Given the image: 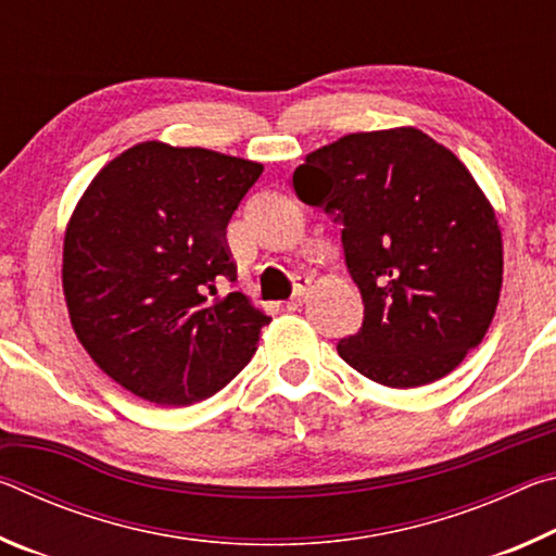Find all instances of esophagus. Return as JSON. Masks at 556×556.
<instances>
[{"instance_id":"obj_1","label":"esophagus","mask_w":556,"mask_h":556,"mask_svg":"<svg viewBox=\"0 0 556 556\" xmlns=\"http://www.w3.org/2000/svg\"><path fill=\"white\" fill-rule=\"evenodd\" d=\"M306 291H308V279L306 277H299L296 279V287H294V294H291L289 301H285V306L289 308V312H296V308L304 304Z\"/></svg>"}]
</instances>
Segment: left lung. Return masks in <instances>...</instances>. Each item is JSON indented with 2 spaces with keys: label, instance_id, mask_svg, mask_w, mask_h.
Segmentation results:
<instances>
[{
  "label": "left lung",
  "instance_id": "left-lung-1",
  "mask_svg": "<svg viewBox=\"0 0 556 556\" xmlns=\"http://www.w3.org/2000/svg\"><path fill=\"white\" fill-rule=\"evenodd\" d=\"M296 195L341 223L363 326L338 355L384 388L444 378L483 341L503 287V238L481 186L414 127L357 131L316 149Z\"/></svg>",
  "mask_w": 556,
  "mask_h": 556
}]
</instances>
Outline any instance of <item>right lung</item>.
<instances>
[{"label": "right lung", "instance_id": "right-lung-1", "mask_svg": "<svg viewBox=\"0 0 556 556\" xmlns=\"http://www.w3.org/2000/svg\"><path fill=\"white\" fill-rule=\"evenodd\" d=\"M262 164L142 142L100 168L65 228L63 294L98 368L162 407L223 390L271 318L242 291L225 228ZM214 299L211 300L210 296Z\"/></svg>", "mask_w": 556, "mask_h": 556}]
</instances>
